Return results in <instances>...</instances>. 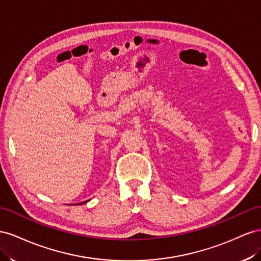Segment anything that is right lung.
Masks as SVG:
<instances>
[{
    "label": "right lung",
    "instance_id": "obj_1",
    "mask_svg": "<svg viewBox=\"0 0 261 261\" xmlns=\"http://www.w3.org/2000/svg\"><path fill=\"white\" fill-rule=\"evenodd\" d=\"M88 201H89V200H87V201H83V202H80V203H76V205H77V204H83V203H86V202H88Z\"/></svg>",
    "mask_w": 261,
    "mask_h": 261
}]
</instances>
